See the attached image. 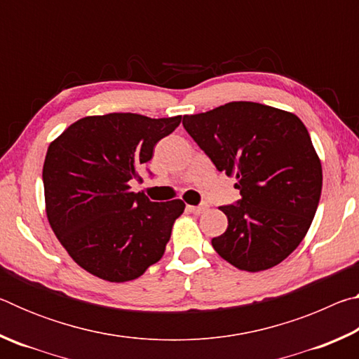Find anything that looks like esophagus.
I'll return each mask as SVG.
<instances>
[{
  "label": "esophagus",
  "mask_w": 359,
  "mask_h": 359,
  "mask_svg": "<svg viewBox=\"0 0 359 359\" xmlns=\"http://www.w3.org/2000/svg\"><path fill=\"white\" fill-rule=\"evenodd\" d=\"M187 209L193 212V214L199 215V214H203L205 209H208V205H205V204H203V205H187Z\"/></svg>",
  "instance_id": "esophagus-1"
}]
</instances>
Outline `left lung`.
<instances>
[{
    "label": "left lung",
    "mask_w": 359,
    "mask_h": 359,
    "mask_svg": "<svg viewBox=\"0 0 359 359\" xmlns=\"http://www.w3.org/2000/svg\"><path fill=\"white\" fill-rule=\"evenodd\" d=\"M184 128L218 171L234 175L238 204L220 208L228 228L212 247L241 271L271 269L296 250L318 208L323 172L294 114L252 101L184 115Z\"/></svg>",
    "instance_id": "obj_1"
}]
</instances>
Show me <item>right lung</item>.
<instances>
[{"instance_id": "add662e5", "label": "right lung", "mask_w": 359, "mask_h": 359, "mask_svg": "<svg viewBox=\"0 0 359 359\" xmlns=\"http://www.w3.org/2000/svg\"><path fill=\"white\" fill-rule=\"evenodd\" d=\"M182 115H90L69 125L47 149L46 214L76 263L107 282H130L158 263L185 203H151L131 190L156 142L177 128Z\"/></svg>"}]
</instances>
